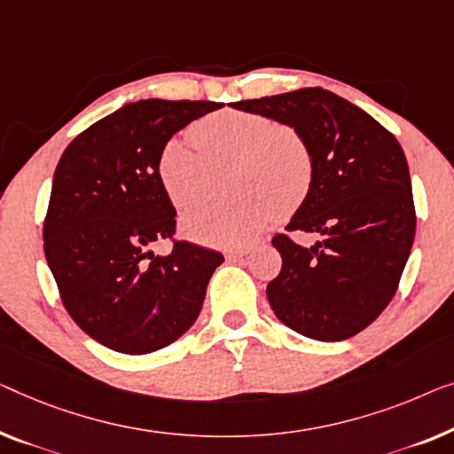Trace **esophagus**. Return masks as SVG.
<instances>
[{
  "label": "esophagus",
  "instance_id": "34e87169",
  "mask_svg": "<svg viewBox=\"0 0 454 454\" xmlns=\"http://www.w3.org/2000/svg\"><path fill=\"white\" fill-rule=\"evenodd\" d=\"M252 252V247H239V249H229V252L225 254V258L229 262H238L241 258H246V255Z\"/></svg>",
  "mask_w": 454,
  "mask_h": 454
}]
</instances>
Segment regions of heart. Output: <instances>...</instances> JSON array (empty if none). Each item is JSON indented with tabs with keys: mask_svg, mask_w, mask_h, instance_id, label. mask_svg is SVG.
I'll use <instances>...</instances> for the list:
<instances>
[{
	"mask_svg": "<svg viewBox=\"0 0 454 454\" xmlns=\"http://www.w3.org/2000/svg\"><path fill=\"white\" fill-rule=\"evenodd\" d=\"M233 161V200H202L182 215V231L221 247L246 246L280 216L303 205L313 182L305 137L272 118L223 110L194 124L192 137H172L157 157V176L174 207L202 194L211 166Z\"/></svg>",
	"mask_w": 454,
	"mask_h": 454,
	"instance_id": "b5f03b06",
	"label": "heart"
}]
</instances>
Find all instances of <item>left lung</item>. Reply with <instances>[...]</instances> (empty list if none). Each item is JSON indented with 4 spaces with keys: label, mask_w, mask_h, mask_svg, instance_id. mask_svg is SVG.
I'll use <instances>...</instances> for the list:
<instances>
[{
    "label": "left lung",
    "mask_w": 454,
    "mask_h": 454,
    "mask_svg": "<svg viewBox=\"0 0 454 454\" xmlns=\"http://www.w3.org/2000/svg\"><path fill=\"white\" fill-rule=\"evenodd\" d=\"M231 106L294 127L313 155V182L288 231L321 235L311 247L276 235L280 274L266 294L301 336L340 341L383 313L416 235L410 168L395 137L364 110L324 88Z\"/></svg>",
    "instance_id": "1"
}]
</instances>
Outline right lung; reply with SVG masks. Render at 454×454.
Returning a JSON list of instances; mask_svg holds the SVG:
<instances>
[{
  "label": "right lung",
  "mask_w": 454,
  "mask_h": 454,
  "mask_svg": "<svg viewBox=\"0 0 454 454\" xmlns=\"http://www.w3.org/2000/svg\"><path fill=\"white\" fill-rule=\"evenodd\" d=\"M223 108L205 100L124 104L63 151L44 219V255L67 313L90 338L122 354L161 350L199 317L223 255L176 231V208L157 176L163 143Z\"/></svg>",
  "instance_id": "add662e5"
}]
</instances>
